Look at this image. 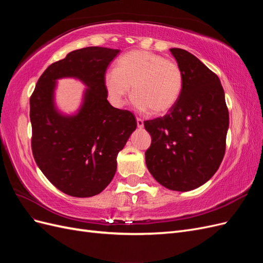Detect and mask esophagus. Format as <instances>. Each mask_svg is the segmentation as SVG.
Returning a JSON list of instances; mask_svg holds the SVG:
<instances>
[{
	"mask_svg": "<svg viewBox=\"0 0 263 263\" xmlns=\"http://www.w3.org/2000/svg\"><path fill=\"white\" fill-rule=\"evenodd\" d=\"M137 127L138 128H142L144 127V121L141 118H137Z\"/></svg>",
	"mask_w": 263,
	"mask_h": 263,
	"instance_id": "34e87169",
	"label": "esophagus"
}]
</instances>
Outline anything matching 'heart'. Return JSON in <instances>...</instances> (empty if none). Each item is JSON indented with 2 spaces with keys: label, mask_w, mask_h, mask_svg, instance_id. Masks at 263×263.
<instances>
[{
  "label": "heart",
  "mask_w": 263,
  "mask_h": 263,
  "mask_svg": "<svg viewBox=\"0 0 263 263\" xmlns=\"http://www.w3.org/2000/svg\"><path fill=\"white\" fill-rule=\"evenodd\" d=\"M104 84L114 106L123 105L132 86L135 107L161 115L179 101L183 74L177 62L151 51L133 50L117 60L115 70L107 71Z\"/></svg>",
  "instance_id": "obj_1"
}]
</instances>
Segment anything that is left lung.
<instances>
[{"mask_svg":"<svg viewBox=\"0 0 263 263\" xmlns=\"http://www.w3.org/2000/svg\"><path fill=\"white\" fill-rule=\"evenodd\" d=\"M183 74L180 99L161 118L146 121L151 176L166 189L186 192L208 182L225 155L229 114L218 77L195 55L171 48Z\"/></svg>","mask_w":263,"mask_h":263,"instance_id":"1","label":"left lung"}]
</instances>
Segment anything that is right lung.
Segmentation results:
<instances>
[{"label":"right lung","mask_w":263,"mask_h":263,"mask_svg":"<svg viewBox=\"0 0 263 263\" xmlns=\"http://www.w3.org/2000/svg\"><path fill=\"white\" fill-rule=\"evenodd\" d=\"M118 49L87 47L69 52L39 78L30 98L31 149L38 168L61 192L74 197L101 193L115 176L117 155L137 123L107 101L104 76ZM71 77L86 89L81 106L63 114L55 103L58 81Z\"/></svg>","instance_id":"1"}]
</instances>
